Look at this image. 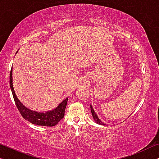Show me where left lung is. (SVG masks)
<instances>
[{"mask_svg":"<svg viewBox=\"0 0 159 159\" xmlns=\"http://www.w3.org/2000/svg\"><path fill=\"white\" fill-rule=\"evenodd\" d=\"M91 113H92V116H93V119L95 120V121H96L97 124L99 125H106L105 124H103V122H102L100 119H99V118L98 117V116H97L96 112L94 111L93 108V107H92L91 105Z\"/></svg>","mask_w":159,"mask_h":159,"instance_id":"8db88e82","label":"left lung"}]
</instances>
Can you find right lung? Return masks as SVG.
I'll return each mask as SVG.
<instances>
[{
  "label": "right lung",
  "mask_w": 159,
  "mask_h": 159,
  "mask_svg": "<svg viewBox=\"0 0 159 159\" xmlns=\"http://www.w3.org/2000/svg\"><path fill=\"white\" fill-rule=\"evenodd\" d=\"M17 52H16V53H17ZM12 73H13V68H11L10 73V87L12 93H13L14 101H15L16 105L17 106L18 111H20V114L22 115V116L25 120H28V121L33 124H35L38 125L54 126V125H56L60 121V120H61L64 117V113L66 105H67L68 98L64 99L55 108H53V109L51 111H46V112H39V111L30 110L27 107H25L19 101V99L17 98V96H16L15 93V91H14Z\"/></svg>",
  "instance_id": "1"
}]
</instances>
